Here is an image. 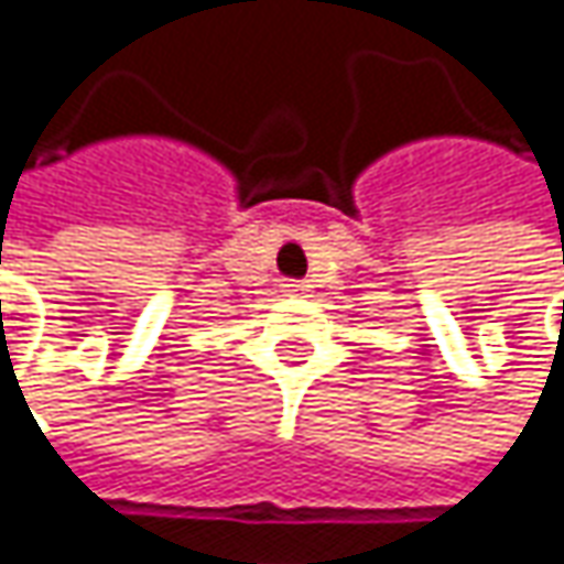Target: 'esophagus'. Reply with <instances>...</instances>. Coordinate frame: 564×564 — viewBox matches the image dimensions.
Wrapping results in <instances>:
<instances>
[{"label": "esophagus", "mask_w": 564, "mask_h": 564, "mask_svg": "<svg viewBox=\"0 0 564 564\" xmlns=\"http://www.w3.org/2000/svg\"><path fill=\"white\" fill-rule=\"evenodd\" d=\"M283 290H286V293H293V296H303V293L310 290V283H306V281H286V283H283Z\"/></svg>", "instance_id": "1"}]
</instances>
